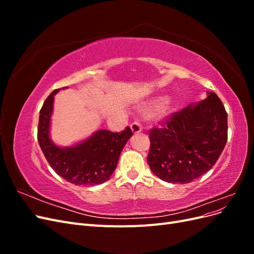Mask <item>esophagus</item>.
<instances>
[{"instance_id":"obj_1","label":"esophagus","mask_w":254,"mask_h":254,"mask_svg":"<svg viewBox=\"0 0 254 254\" xmlns=\"http://www.w3.org/2000/svg\"><path fill=\"white\" fill-rule=\"evenodd\" d=\"M130 128H131L133 133H139L142 131V126L139 122H133L131 125H130Z\"/></svg>"}]
</instances>
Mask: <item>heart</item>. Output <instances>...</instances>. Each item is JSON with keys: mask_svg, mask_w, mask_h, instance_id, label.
<instances>
[{"mask_svg": "<svg viewBox=\"0 0 254 254\" xmlns=\"http://www.w3.org/2000/svg\"><path fill=\"white\" fill-rule=\"evenodd\" d=\"M164 98H155L151 99V101L145 103L143 105V110L146 114H152L157 112L159 110V114L161 115H166L171 110V107L168 105H164Z\"/></svg>", "mask_w": 254, "mask_h": 254, "instance_id": "b5f03b06", "label": "heart"}]
</instances>
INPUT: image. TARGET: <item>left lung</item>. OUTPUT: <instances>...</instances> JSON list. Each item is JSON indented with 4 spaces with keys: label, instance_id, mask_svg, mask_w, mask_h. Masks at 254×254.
I'll return each instance as SVG.
<instances>
[{
    "label": "left lung",
    "instance_id": "left-lung-1",
    "mask_svg": "<svg viewBox=\"0 0 254 254\" xmlns=\"http://www.w3.org/2000/svg\"><path fill=\"white\" fill-rule=\"evenodd\" d=\"M175 112L149 131L147 163L161 180L190 183L209 172L228 140L225 106L214 92Z\"/></svg>",
    "mask_w": 254,
    "mask_h": 254
}]
</instances>
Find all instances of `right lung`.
I'll return each mask as SVG.
<instances>
[{
	"label": "right lung",
	"instance_id": "obj_1",
	"mask_svg": "<svg viewBox=\"0 0 254 254\" xmlns=\"http://www.w3.org/2000/svg\"><path fill=\"white\" fill-rule=\"evenodd\" d=\"M67 88V87H64ZM54 90L40 110L38 142L49 164L59 176L75 186H94L108 180L117 168L121 152L132 131L128 126L122 132L102 129L71 147H59L50 137Z\"/></svg>",
	"mask_w": 254,
	"mask_h": 254
}]
</instances>
